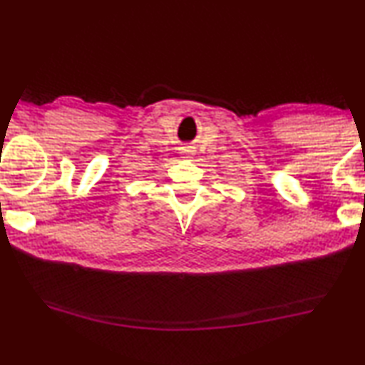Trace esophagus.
Segmentation results:
<instances>
[{
	"instance_id": "obj_1",
	"label": "esophagus",
	"mask_w": 365,
	"mask_h": 365,
	"mask_svg": "<svg viewBox=\"0 0 365 365\" xmlns=\"http://www.w3.org/2000/svg\"><path fill=\"white\" fill-rule=\"evenodd\" d=\"M192 150L191 149H189L187 146H185V148H182V153H185V155H189V153H191Z\"/></svg>"
}]
</instances>
